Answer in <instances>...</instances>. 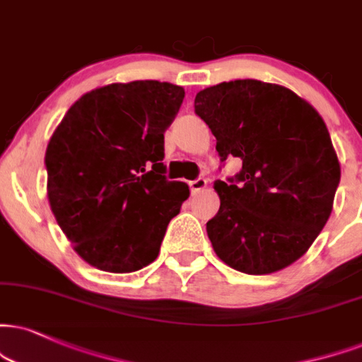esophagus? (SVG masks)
Instances as JSON below:
<instances>
[{
  "label": "esophagus",
  "instance_id": "34e87169",
  "mask_svg": "<svg viewBox=\"0 0 362 362\" xmlns=\"http://www.w3.org/2000/svg\"><path fill=\"white\" fill-rule=\"evenodd\" d=\"M206 186H208V181L204 180V177H198V180L189 181V189H191V193H193V194L199 193V191H203L204 188H206Z\"/></svg>",
  "mask_w": 362,
  "mask_h": 362
}]
</instances>
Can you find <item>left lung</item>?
<instances>
[{"label":"left lung","instance_id":"8db88e82","mask_svg":"<svg viewBox=\"0 0 362 362\" xmlns=\"http://www.w3.org/2000/svg\"><path fill=\"white\" fill-rule=\"evenodd\" d=\"M194 110L221 160L243 163L235 180L215 181L220 209L206 223L215 253L248 275L292 265L327 223L341 180L324 119L290 88L252 78L204 88Z\"/></svg>","mask_w":362,"mask_h":362}]
</instances>
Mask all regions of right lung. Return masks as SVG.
I'll return each instance as SVG.
<instances>
[{
	"instance_id": "1",
	"label": "right lung",
	"mask_w": 362,
	"mask_h": 362,
	"mask_svg": "<svg viewBox=\"0 0 362 362\" xmlns=\"http://www.w3.org/2000/svg\"><path fill=\"white\" fill-rule=\"evenodd\" d=\"M185 88L158 80L83 93L50 137L47 194L77 255L95 269L131 274L158 258L169 221L189 196L164 176V132Z\"/></svg>"
}]
</instances>
